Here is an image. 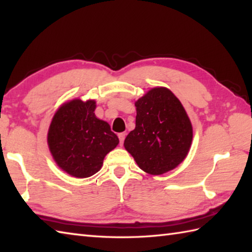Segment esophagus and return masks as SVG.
<instances>
[{
    "mask_svg": "<svg viewBox=\"0 0 252 252\" xmlns=\"http://www.w3.org/2000/svg\"><path fill=\"white\" fill-rule=\"evenodd\" d=\"M126 135V132H122V133H119V134H118V137H119V141H120V144H121V145L123 144V142H125Z\"/></svg>",
    "mask_w": 252,
    "mask_h": 252,
    "instance_id": "1",
    "label": "esophagus"
}]
</instances>
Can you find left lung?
Listing matches in <instances>:
<instances>
[{"label":"left lung","instance_id":"left-lung-1","mask_svg":"<svg viewBox=\"0 0 252 252\" xmlns=\"http://www.w3.org/2000/svg\"><path fill=\"white\" fill-rule=\"evenodd\" d=\"M135 129L125 147L143 171L160 175L183 161L189 151L192 127L184 107L170 90L156 88L136 103Z\"/></svg>","mask_w":252,"mask_h":252}]
</instances>
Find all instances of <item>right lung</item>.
I'll return each instance as SVG.
<instances>
[{
	"mask_svg": "<svg viewBox=\"0 0 252 252\" xmlns=\"http://www.w3.org/2000/svg\"><path fill=\"white\" fill-rule=\"evenodd\" d=\"M95 101L73 99L57 110L47 143L56 163L74 178H89L119 143L107 122L94 115Z\"/></svg>",
	"mask_w": 252,
	"mask_h": 252,
	"instance_id": "add662e5",
	"label": "right lung"
}]
</instances>
